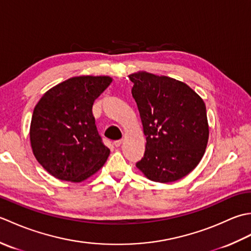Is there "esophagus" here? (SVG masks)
I'll return each instance as SVG.
<instances>
[{"instance_id": "obj_1", "label": "esophagus", "mask_w": 251, "mask_h": 251, "mask_svg": "<svg viewBox=\"0 0 251 251\" xmlns=\"http://www.w3.org/2000/svg\"><path fill=\"white\" fill-rule=\"evenodd\" d=\"M122 142H123V140L121 139V140H116V141H114L113 142V145H114V147L115 148H119L121 145H122Z\"/></svg>"}]
</instances>
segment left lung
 I'll list each match as a JSON object with an SVG mask.
<instances>
[{
	"mask_svg": "<svg viewBox=\"0 0 251 251\" xmlns=\"http://www.w3.org/2000/svg\"><path fill=\"white\" fill-rule=\"evenodd\" d=\"M147 136L138 169L155 182L177 181L204 155L208 128L204 101L188 85L167 76L139 72L129 75Z\"/></svg>",
	"mask_w": 251,
	"mask_h": 251,
	"instance_id": "1",
	"label": "left lung"
}]
</instances>
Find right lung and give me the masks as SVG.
<instances>
[{"instance_id": "right-lung-1", "label": "right lung", "mask_w": 251, "mask_h": 251, "mask_svg": "<svg viewBox=\"0 0 251 251\" xmlns=\"http://www.w3.org/2000/svg\"><path fill=\"white\" fill-rule=\"evenodd\" d=\"M109 76H76L46 92L35 105L30 126L33 154L57 179L81 182L103 166L110 150L98 134L95 100Z\"/></svg>"}]
</instances>
